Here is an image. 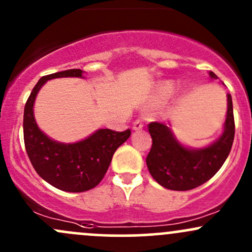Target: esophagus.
I'll list each match as a JSON object with an SVG mask.
<instances>
[{
    "instance_id": "34e87169",
    "label": "esophagus",
    "mask_w": 252,
    "mask_h": 252,
    "mask_svg": "<svg viewBox=\"0 0 252 252\" xmlns=\"http://www.w3.org/2000/svg\"><path fill=\"white\" fill-rule=\"evenodd\" d=\"M142 126H144V123H142L141 119H135V122L133 123V129H135V130H140V129H142Z\"/></svg>"
}]
</instances>
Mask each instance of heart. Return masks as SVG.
Instances as JSON below:
<instances>
[{
  "label": "heart",
  "mask_w": 252,
  "mask_h": 252,
  "mask_svg": "<svg viewBox=\"0 0 252 252\" xmlns=\"http://www.w3.org/2000/svg\"><path fill=\"white\" fill-rule=\"evenodd\" d=\"M174 89H175V84L171 83V82H166V83H164L163 86L159 88L160 96H163V97L169 96V95L174 92Z\"/></svg>",
  "instance_id": "obj_1"
}]
</instances>
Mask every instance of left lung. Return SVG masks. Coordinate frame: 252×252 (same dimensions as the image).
<instances>
[{"label":"left lung","mask_w":252,"mask_h":252,"mask_svg":"<svg viewBox=\"0 0 252 252\" xmlns=\"http://www.w3.org/2000/svg\"><path fill=\"white\" fill-rule=\"evenodd\" d=\"M213 78H217L210 72ZM228 110L222 136L203 150H189L175 140L173 133L165 124L151 122L148 131L152 137V147L148 152L146 163L153 179L168 189L189 190L215 175L228 157L234 140V116L231 94H227Z\"/></svg>","instance_id":"left-lung-1"}]
</instances>
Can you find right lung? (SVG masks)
I'll return each mask as SVG.
<instances>
[{
	"label": "right lung",
	"instance_id": "right-lung-1",
	"mask_svg": "<svg viewBox=\"0 0 252 252\" xmlns=\"http://www.w3.org/2000/svg\"><path fill=\"white\" fill-rule=\"evenodd\" d=\"M79 68L43 76L31 92L24 108V144L36 173L55 189L65 192H86L104 179L113 153L130 136V129L115 131L100 129L88 139L76 144H59L50 140L37 126L33 102L41 87L48 79L82 77Z\"/></svg>",
	"mask_w": 252,
	"mask_h": 252
}]
</instances>
